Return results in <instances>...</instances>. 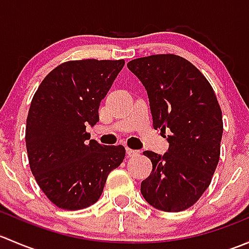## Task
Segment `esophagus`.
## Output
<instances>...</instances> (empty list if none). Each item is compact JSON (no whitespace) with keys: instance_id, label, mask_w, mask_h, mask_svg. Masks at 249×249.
Wrapping results in <instances>:
<instances>
[{"instance_id":"obj_1","label":"esophagus","mask_w":249,"mask_h":249,"mask_svg":"<svg viewBox=\"0 0 249 249\" xmlns=\"http://www.w3.org/2000/svg\"><path fill=\"white\" fill-rule=\"evenodd\" d=\"M126 153H127V155H129V157H136V155H139L141 152H140V150H137V149H131V148L127 147L126 148Z\"/></svg>"}]
</instances>
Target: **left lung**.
<instances>
[{
    "label": "left lung",
    "mask_w": 249,
    "mask_h": 249,
    "mask_svg": "<svg viewBox=\"0 0 249 249\" xmlns=\"http://www.w3.org/2000/svg\"><path fill=\"white\" fill-rule=\"evenodd\" d=\"M127 69L147 90L154 129L169 132V152L143 153L153 170L141 193L158 210H187L211 184L219 161L223 118L217 96L201 72L179 55L139 57Z\"/></svg>",
    "instance_id": "8db88e82"
}]
</instances>
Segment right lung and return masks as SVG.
Segmentation results:
<instances>
[{
	"label": "right lung",
	"instance_id": "right-lung-1",
	"mask_svg": "<svg viewBox=\"0 0 249 249\" xmlns=\"http://www.w3.org/2000/svg\"><path fill=\"white\" fill-rule=\"evenodd\" d=\"M124 60H73L55 67L32 97L25 141L30 169L55 206L76 211L101 196L107 176L125 158L123 145L90 140L100 102Z\"/></svg>",
	"mask_w": 249,
	"mask_h": 249
}]
</instances>
